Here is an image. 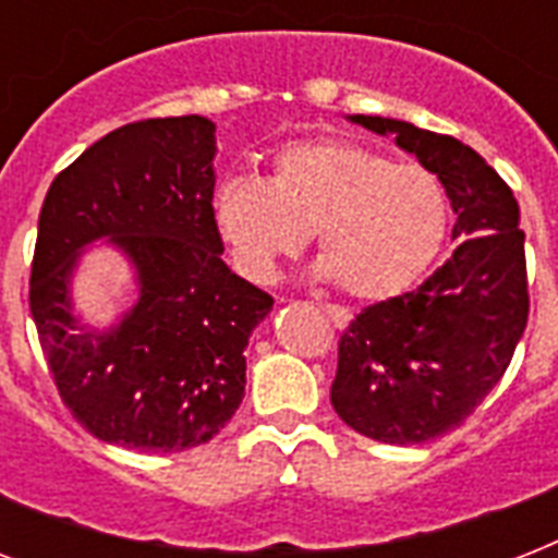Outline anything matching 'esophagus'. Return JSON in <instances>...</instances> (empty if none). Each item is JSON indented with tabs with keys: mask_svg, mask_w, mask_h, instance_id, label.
Here are the masks:
<instances>
[{
	"mask_svg": "<svg viewBox=\"0 0 558 558\" xmlns=\"http://www.w3.org/2000/svg\"><path fill=\"white\" fill-rule=\"evenodd\" d=\"M322 313L330 318L332 327H339V330H344L350 324V313L344 310V306H336V304H322Z\"/></svg>",
	"mask_w": 558,
	"mask_h": 558,
	"instance_id": "esophagus-1",
	"label": "esophagus"
}]
</instances>
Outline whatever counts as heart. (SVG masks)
<instances>
[{"instance_id": "1", "label": "heart", "mask_w": 558, "mask_h": 558, "mask_svg": "<svg viewBox=\"0 0 558 558\" xmlns=\"http://www.w3.org/2000/svg\"><path fill=\"white\" fill-rule=\"evenodd\" d=\"M210 217L234 269L252 283H275L280 260L295 257L313 231L318 278H339L362 301H385L440 252L449 202L423 165L341 138H306L275 153L269 179H226Z\"/></svg>"}]
</instances>
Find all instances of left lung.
Here are the masks:
<instances>
[{
  "label": "left lung",
  "mask_w": 558,
  "mask_h": 558,
  "mask_svg": "<svg viewBox=\"0 0 558 558\" xmlns=\"http://www.w3.org/2000/svg\"><path fill=\"white\" fill-rule=\"evenodd\" d=\"M442 182L451 257L414 292L373 304L339 341L330 402L371 440L416 446L460 425L510 367L530 313L519 202L469 144L381 116H348Z\"/></svg>",
  "instance_id": "8db88e82"
}]
</instances>
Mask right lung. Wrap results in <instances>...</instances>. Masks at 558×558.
Listing matches in <instances>:
<instances>
[{
  "instance_id": "obj_1",
  "label": "right lung",
  "mask_w": 558,
  "mask_h": 558,
  "mask_svg": "<svg viewBox=\"0 0 558 558\" xmlns=\"http://www.w3.org/2000/svg\"><path fill=\"white\" fill-rule=\"evenodd\" d=\"M217 126L202 116L118 126L51 182L31 266V318L74 420L135 451L208 442L245 393V348L271 313L228 269L210 205ZM104 242L136 301L109 325L73 306V275Z\"/></svg>"
}]
</instances>
